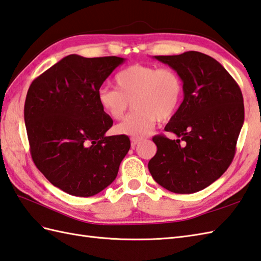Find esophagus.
Instances as JSON below:
<instances>
[{"label":"esophagus","instance_id":"esophagus-1","mask_svg":"<svg viewBox=\"0 0 261 261\" xmlns=\"http://www.w3.org/2000/svg\"><path fill=\"white\" fill-rule=\"evenodd\" d=\"M141 142V138H130V144L132 147H135L138 143Z\"/></svg>","mask_w":261,"mask_h":261}]
</instances>
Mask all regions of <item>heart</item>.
I'll list each match as a JSON object with an SVG mask.
<instances>
[{"instance_id": "b5f03b06", "label": "heart", "mask_w": 261, "mask_h": 261, "mask_svg": "<svg viewBox=\"0 0 261 261\" xmlns=\"http://www.w3.org/2000/svg\"><path fill=\"white\" fill-rule=\"evenodd\" d=\"M114 83L115 89L98 90V105L109 118L118 120L132 102L135 111L115 127V132L133 138L149 134L158 119H170L184 92L181 76L170 67L132 65L116 74Z\"/></svg>"}]
</instances>
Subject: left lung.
I'll return each instance as SVG.
<instances>
[{
  "mask_svg": "<svg viewBox=\"0 0 261 261\" xmlns=\"http://www.w3.org/2000/svg\"><path fill=\"white\" fill-rule=\"evenodd\" d=\"M154 58L178 72L184 98L164 128L177 140L153 137L158 152L148 170L171 192H198L217 181L234 158L245 120L244 97L236 80L210 56L188 51Z\"/></svg>",
  "mask_w": 261,
  "mask_h": 261,
  "instance_id": "1",
  "label": "left lung"
}]
</instances>
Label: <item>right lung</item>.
Returning a JSON list of instances; mask_svg holds the SVG:
<instances>
[{
    "mask_svg": "<svg viewBox=\"0 0 261 261\" xmlns=\"http://www.w3.org/2000/svg\"><path fill=\"white\" fill-rule=\"evenodd\" d=\"M119 57L70 55L32 82L24 123L34 164L48 181L74 196H92L112 184L128 153L126 135L106 136L113 119L97 101L98 90Z\"/></svg>",
    "mask_w": 261,
    "mask_h": 261,
    "instance_id": "obj_1",
    "label": "right lung"
}]
</instances>
